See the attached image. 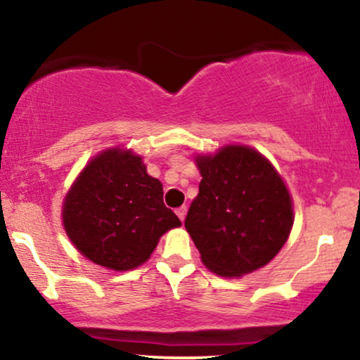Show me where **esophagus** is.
Here are the masks:
<instances>
[{
    "label": "esophagus",
    "mask_w": 360,
    "mask_h": 360,
    "mask_svg": "<svg viewBox=\"0 0 360 360\" xmlns=\"http://www.w3.org/2000/svg\"><path fill=\"white\" fill-rule=\"evenodd\" d=\"M186 212H188V208H186V206H181V208H177V210H176V214H177V217H179V220H181V221H184V218H186Z\"/></svg>",
    "instance_id": "esophagus-1"
}]
</instances>
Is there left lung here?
Instances as JSON below:
<instances>
[{
    "mask_svg": "<svg viewBox=\"0 0 360 360\" xmlns=\"http://www.w3.org/2000/svg\"><path fill=\"white\" fill-rule=\"evenodd\" d=\"M196 164L203 179L184 226L205 266L229 278L266 266L292 226L283 179L249 147L229 146L198 157Z\"/></svg>",
    "mask_w": 360,
    "mask_h": 360,
    "instance_id": "left-lung-1",
    "label": "left lung"
}]
</instances>
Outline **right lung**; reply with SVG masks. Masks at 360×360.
Here are the masks:
<instances>
[{"label":"right lung","mask_w":360,"mask_h":360,"mask_svg":"<svg viewBox=\"0 0 360 360\" xmlns=\"http://www.w3.org/2000/svg\"><path fill=\"white\" fill-rule=\"evenodd\" d=\"M162 196V184L139 155L111 148L91 160L65 198V232L94 264L134 269L150 257L160 235L181 225Z\"/></svg>","instance_id":"1"}]
</instances>
